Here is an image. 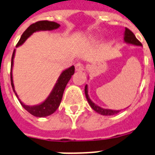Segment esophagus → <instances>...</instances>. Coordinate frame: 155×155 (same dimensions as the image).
<instances>
[{
  "label": "esophagus",
  "mask_w": 155,
  "mask_h": 155,
  "mask_svg": "<svg viewBox=\"0 0 155 155\" xmlns=\"http://www.w3.org/2000/svg\"><path fill=\"white\" fill-rule=\"evenodd\" d=\"M84 70V67L82 63H77L76 64H75V71H78V72H81Z\"/></svg>",
  "instance_id": "34e87169"
}]
</instances>
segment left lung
I'll use <instances>...</instances> for the list:
<instances>
[{"mask_svg": "<svg viewBox=\"0 0 155 155\" xmlns=\"http://www.w3.org/2000/svg\"><path fill=\"white\" fill-rule=\"evenodd\" d=\"M123 36H124V42L128 44V45L139 46V47H142V46H143L142 44L138 41V39L135 37L134 34L133 33L130 29L127 28H125ZM84 92H85L87 100L88 102V104L91 106V107L95 111L99 113V114H102V115H114V114H118V113L121 111V110H111V109L103 108L101 107L98 106L97 104H95L94 102L91 101V99H90V97H89L88 95V89H87V84L86 86H85V89H84Z\"/></svg>", "mask_w": 155, "mask_h": 155, "instance_id": "left-lung-1", "label": "left lung"}]
</instances>
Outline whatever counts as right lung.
Listing matches in <instances>:
<instances>
[{"label": "right lung", "mask_w": 155, "mask_h": 155, "mask_svg": "<svg viewBox=\"0 0 155 155\" xmlns=\"http://www.w3.org/2000/svg\"><path fill=\"white\" fill-rule=\"evenodd\" d=\"M60 25L57 24L56 22L53 21H41L36 22V23L32 24L27 29L25 30L24 33L22 34L20 41H18L17 45L16 47L21 46L25 42L30 36H32L34 32H40V31H51V30L57 29L58 28H60ZM15 52H16V49H14L13 53H12V60H11V73H10V78H11V85H12V90L14 91L15 95L16 97L18 98V95L16 94V91H15L14 84H13V80H12V67H13V60H14ZM75 73V67L71 66L68 68L65 69L61 72L59 78H58L57 81H56L55 86L51 90V93L45 99V101H43L41 104H37V105H34V106H28V105H25L24 103L21 101V99H19V101L21 103L25 110L28 111L31 114L34 115L36 117L39 118H43V117L48 116L50 114H53L57 108L59 107L60 104V102L62 100L63 94L64 91V89L66 87L67 84L71 78V75Z\"/></svg>", "instance_id": "add662e5"}]
</instances>
